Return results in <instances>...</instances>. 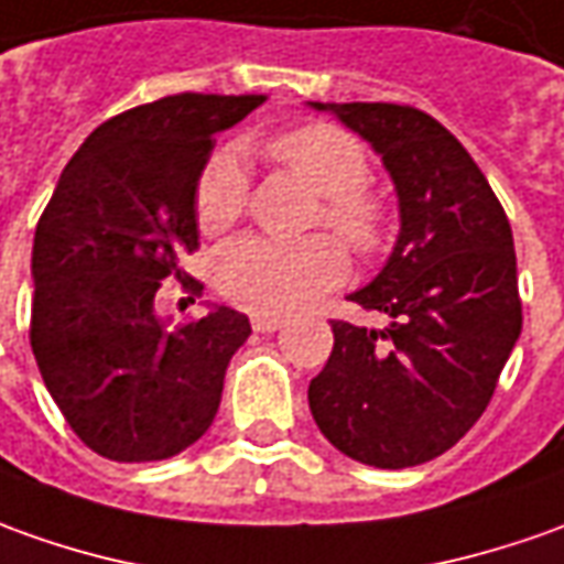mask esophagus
I'll list each match as a JSON object with an SVG mask.
<instances>
[{
	"instance_id": "obj_1",
	"label": "esophagus",
	"mask_w": 564,
	"mask_h": 564,
	"mask_svg": "<svg viewBox=\"0 0 564 564\" xmlns=\"http://www.w3.org/2000/svg\"><path fill=\"white\" fill-rule=\"evenodd\" d=\"M283 327V317L278 314H252V330L256 333H274Z\"/></svg>"
}]
</instances>
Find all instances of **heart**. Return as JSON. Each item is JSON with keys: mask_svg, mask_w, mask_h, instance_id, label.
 <instances>
[{"mask_svg": "<svg viewBox=\"0 0 564 564\" xmlns=\"http://www.w3.org/2000/svg\"><path fill=\"white\" fill-rule=\"evenodd\" d=\"M265 156L317 194L314 225H327L351 250L377 252L389 234V209L364 182L370 160L361 141L330 122H308L268 138ZM247 206V175L231 148L213 153L194 191L203 231H221ZM346 252L333 237L278 240L243 234L216 256L218 290L234 305L262 314L293 312L324 290L343 283Z\"/></svg>", "mask_w": 564, "mask_h": 564, "instance_id": "obj_1", "label": "heart"}]
</instances>
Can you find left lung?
I'll list each match as a JSON object with an SVG mask.
<instances>
[{"mask_svg":"<svg viewBox=\"0 0 564 564\" xmlns=\"http://www.w3.org/2000/svg\"><path fill=\"white\" fill-rule=\"evenodd\" d=\"M373 144L392 175L401 234L351 293L389 327L330 321L333 351L308 386L317 429L346 457L404 469L475 426L522 333L512 228L469 151L411 105H321Z\"/></svg>","mask_w":564,"mask_h":564,"instance_id":"obj_1","label":"left lung"}]
</instances>
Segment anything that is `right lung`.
Returning <instances> with one entry per match:
<instances>
[{"instance_id":"1","label":"right lung","mask_w":564,"mask_h":564,"mask_svg":"<svg viewBox=\"0 0 564 564\" xmlns=\"http://www.w3.org/2000/svg\"><path fill=\"white\" fill-rule=\"evenodd\" d=\"M262 101L182 91L101 122L36 225L30 346L67 426L101 457H175L216 420L250 317L221 305L170 330L153 299L166 278L200 296L182 268L200 240L197 178L216 132Z\"/></svg>"}]
</instances>
